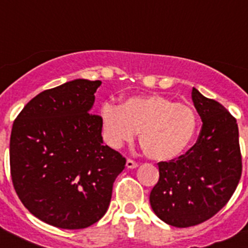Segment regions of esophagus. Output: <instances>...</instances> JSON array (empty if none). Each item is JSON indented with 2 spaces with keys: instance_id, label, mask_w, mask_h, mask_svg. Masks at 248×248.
I'll return each instance as SVG.
<instances>
[{
  "instance_id": "1",
  "label": "esophagus",
  "mask_w": 248,
  "mask_h": 248,
  "mask_svg": "<svg viewBox=\"0 0 248 248\" xmlns=\"http://www.w3.org/2000/svg\"><path fill=\"white\" fill-rule=\"evenodd\" d=\"M138 165H139V164H138L137 161H134V160H131V159L126 160V168L128 169H135L138 168Z\"/></svg>"
}]
</instances>
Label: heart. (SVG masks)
<instances>
[{
	"label": "heart",
	"mask_w": 248,
	"mask_h": 248,
	"mask_svg": "<svg viewBox=\"0 0 248 248\" xmlns=\"http://www.w3.org/2000/svg\"><path fill=\"white\" fill-rule=\"evenodd\" d=\"M100 117L109 145L119 148L131 141L139 131L145 155L159 161L183 154L198 129L196 113L190 105L174 103L157 94L134 95L120 107L105 103Z\"/></svg>",
	"instance_id": "1"
}]
</instances>
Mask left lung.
<instances>
[{
  "label": "left lung",
  "instance_id": "left-lung-1",
  "mask_svg": "<svg viewBox=\"0 0 248 248\" xmlns=\"http://www.w3.org/2000/svg\"><path fill=\"white\" fill-rule=\"evenodd\" d=\"M202 122L198 141L176 160L160 161L150 205L160 220L175 227L202 223L229 202L242 174L236 119L222 104L192 88Z\"/></svg>",
  "mask_w": 248,
  "mask_h": 248
}]
</instances>
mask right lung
<instances>
[{"label":"right lung","mask_w":248,"mask_h":248,"mask_svg":"<svg viewBox=\"0 0 248 248\" xmlns=\"http://www.w3.org/2000/svg\"><path fill=\"white\" fill-rule=\"evenodd\" d=\"M100 84L76 79L43 91L13 122V187L31 214L59 229L99 221L125 168V157L103 145L102 117L92 110Z\"/></svg>","instance_id":"add662e5"}]
</instances>
